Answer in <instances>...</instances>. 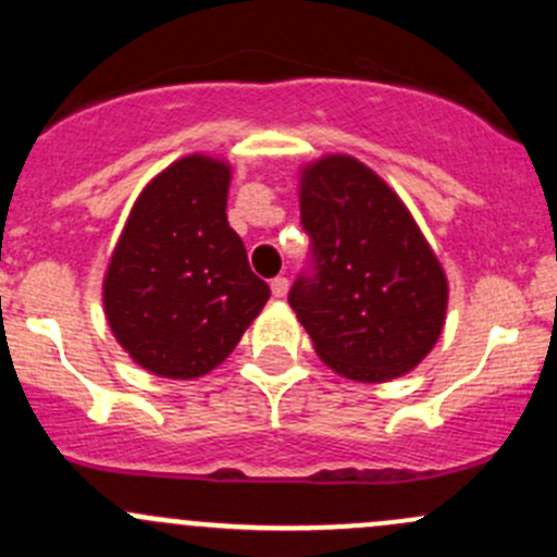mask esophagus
Instances as JSON below:
<instances>
[{
    "instance_id": "esophagus-1",
    "label": "esophagus",
    "mask_w": 557,
    "mask_h": 557,
    "mask_svg": "<svg viewBox=\"0 0 557 557\" xmlns=\"http://www.w3.org/2000/svg\"><path fill=\"white\" fill-rule=\"evenodd\" d=\"M272 294L277 296V299H283V296L288 294V277H274L272 280Z\"/></svg>"
}]
</instances>
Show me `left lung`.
Segmentation results:
<instances>
[{"mask_svg": "<svg viewBox=\"0 0 557 557\" xmlns=\"http://www.w3.org/2000/svg\"><path fill=\"white\" fill-rule=\"evenodd\" d=\"M310 267L288 301L314 352L342 377L385 383L412 372L436 345L447 277L404 201L350 156L301 172Z\"/></svg>", "mask_w": 557, "mask_h": 557, "instance_id": "left-lung-1", "label": "left lung"}]
</instances>
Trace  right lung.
I'll return each instance as SVG.
<instances>
[{
	"instance_id": "add662e5",
	"label": "right lung",
	"mask_w": 557,
	"mask_h": 557,
	"mask_svg": "<svg viewBox=\"0 0 557 557\" xmlns=\"http://www.w3.org/2000/svg\"><path fill=\"white\" fill-rule=\"evenodd\" d=\"M232 166L185 156L150 180L104 274V314L123 350L170 380L212 372L269 299L228 226Z\"/></svg>"
}]
</instances>
